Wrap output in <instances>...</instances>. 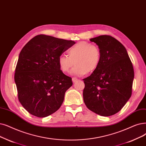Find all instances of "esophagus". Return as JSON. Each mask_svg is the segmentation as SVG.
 <instances>
[{
  "label": "esophagus",
  "mask_w": 146,
  "mask_h": 146,
  "mask_svg": "<svg viewBox=\"0 0 146 146\" xmlns=\"http://www.w3.org/2000/svg\"><path fill=\"white\" fill-rule=\"evenodd\" d=\"M78 80V79L76 78H75V77H73V78H72V81H73V83H74V82H76Z\"/></svg>",
  "instance_id": "esophagus-1"
}]
</instances>
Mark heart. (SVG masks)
Returning <instances> with one entry per match:
<instances>
[{"instance_id":"obj_1","label":"heart","mask_w":146,"mask_h":146,"mask_svg":"<svg viewBox=\"0 0 146 146\" xmlns=\"http://www.w3.org/2000/svg\"><path fill=\"white\" fill-rule=\"evenodd\" d=\"M68 56L61 55L59 56L58 66L63 73L68 72L74 64L71 73L82 76L94 72L99 66L101 60L100 48L90 42H78L67 50Z\"/></svg>"}]
</instances>
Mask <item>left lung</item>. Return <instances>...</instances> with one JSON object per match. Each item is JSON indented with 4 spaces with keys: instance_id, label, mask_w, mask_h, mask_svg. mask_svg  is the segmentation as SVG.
Instances as JSON below:
<instances>
[{
    "instance_id": "1",
    "label": "left lung",
    "mask_w": 146,
    "mask_h": 146,
    "mask_svg": "<svg viewBox=\"0 0 146 146\" xmlns=\"http://www.w3.org/2000/svg\"><path fill=\"white\" fill-rule=\"evenodd\" d=\"M101 50L97 68L85 79L83 96L85 105L103 116L121 110L132 95L134 68L125 46L115 38L101 35L92 38Z\"/></svg>"
}]
</instances>
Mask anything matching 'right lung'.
Returning <instances> with one entry per match:
<instances>
[{
  "instance_id": "right-lung-1",
  "label": "right lung",
  "mask_w": 146,
  "mask_h": 146,
  "mask_svg": "<svg viewBox=\"0 0 146 146\" xmlns=\"http://www.w3.org/2000/svg\"><path fill=\"white\" fill-rule=\"evenodd\" d=\"M75 42L45 35H37L19 55L14 75L18 98L31 115L45 117L59 109L72 78L60 70L59 56Z\"/></svg>"
}]
</instances>
